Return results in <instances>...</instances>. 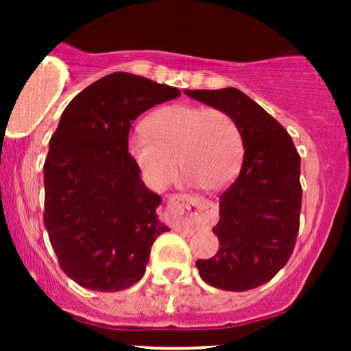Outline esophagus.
<instances>
[{
	"label": "esophagus",
	"mask_w": 351,
	"mask_h": 351,
	"mask_svg": "<svg viewBox=\"0 0 351 351\" xmlns=\"http://www.w3.org/2000/svg\"><path fill=\"white\" fill-rule=\"evenodd\" d=\"M167 217L176 231L193 232L215 223L216 208L199 196L175 195L168 201Z\"/></svg>",
	"instance_id": "obj_1"
}]
</instances>
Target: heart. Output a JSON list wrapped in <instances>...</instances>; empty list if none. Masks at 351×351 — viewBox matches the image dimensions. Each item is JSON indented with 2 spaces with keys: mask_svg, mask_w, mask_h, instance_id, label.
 Instances as JSON below:
<instances>
[{
  "mask_svg": "<svg viewBox=\"0 0 351 351\" xmlns=\"http://www.w3.org/2000/svg\"><path fill=\"white\" fill-rule=\"evenodd\" d=\"M147 132L128 136V156L148 184L162 189L181 170L186 181L208 191L231 184L243 162L239 123L223 108L175 104L160 108L147 122Z\"/></svg>",
  "mask_w": 351,
  "mask_h": 351,
  "instance_id": "b5f03b06",
  "label": "heart"
}]
</instances>
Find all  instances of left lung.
Returning <instances> with one entry per match:
<instances>
[{"label": "left lung", "mask_w": 351, "mask_h": 351, "mask_svg": "<svg viewBox=\"0 0 351 351\" xmlns=\"http://www.w3.org/2000/svg\"><path fill=\"white\" fill-rule=\"evenodd\" d=\"M189 97L223 108L239 123L241 171L219 196L213 232L219 251L196 261L206 284L243 292L259 287L291 259L300 226V156L282 125L239 88L186 90Z\"/></svg>", "instance_id": "obj_1"}]
</instances>
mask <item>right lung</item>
<instances>
[{
    "label": "right lung",
    "mask_w": 351,
    "mask_h": 351,
    "mask_svg": "<svg viewBox=\"0 0 351 351\" xmlns=\"http://www.w3.org/2000/svg\"><path fill=\"white\" fill-rule=\"evenodd\" d=\"M178 88L114 72L71 100L44 162V224L59 265L79 285L119 292L143 277L168 228L162 203L127 152L132 122Z\"/></svg>",
    "instance_id": "right-lung-1"
}]
</instances>
